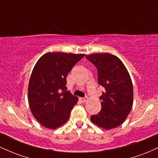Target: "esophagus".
<instances>
[{
	"label": "esophagus",
	"mask_w": 158,
	"mask_h": 158,
	"mask_svg": "<svg viewBox=\"0 0 158 158\" xmlns=\"http://www.w3.org/2000/svg\"><path fill=\"white\" fill-rule=\"evenodd\" d=\"M88 99V97H80L79 98V100L81 101V102H87Z\"/></svg>",
	"instance_id": "34e87169"
}]
</instances>
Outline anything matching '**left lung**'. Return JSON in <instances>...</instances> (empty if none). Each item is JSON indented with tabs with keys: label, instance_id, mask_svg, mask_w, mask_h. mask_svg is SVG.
<instances>
[{
	"label": "left lung",
	"instance_id": "obj_1",
	"mask_svg": "<svg viewBox=\"0 0 158 158\" xmlns=\"http://www.w3.org/2000/svg\"><path fill=\"white\" fill-rule=\"evenodd\" d=\"M86 59L97 68L98 83L105 88L100 99L102 108L91 116L94 124L106 130L120 126L126 120L133 105V85L122 61L112 54L94 53Z\"/></svg>",
	"mask_w": 158,
	"mask_h": 158
}]
</instances>
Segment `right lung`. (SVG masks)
I'll use <instances>...</instances> for the list:
<instances>
[{
  "instance_id": "right-lung-1",
  "label": "right lung",
  "mask_w": 158,
  "mask_h": 158,
  "mask_svg": "<svg viewBox=\"0 0 158 158\" xmlns=\"http://www.w3.org/2000/svg\"><path fill=\"white\" fill-rule=\"evenodd\" d=\"M85 54L48 52L38 60L28 85L32 115L41 126L56 129L70 118L78 97L67 90L66 78Z\"/></svg>"
}]
</instances>
